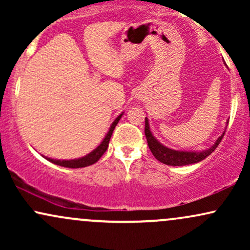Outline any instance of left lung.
<instances>
[{
	"label": "left lung",
	"mask_w": 250,
	"mask_h": 250,
	"mask_svg": "<svg viewBox=\"0 0 250 250\" xmlns=\"http://www.w3.org/2000/svg\"><path fill=\"white\" fill-rule=\"evenodd\" d=\"M228 123V122H227ZM226 130L223 131L222 135L219 139L215 141V143L211 147H209L206 150L201 151H188V150H175V149H170L166 146H163L156 137L154 136L151 133L150 127H149V120L146 117V128H145V134L147 137V142L149 146V149L153 153L155 159L159 160L160 162L165 163L168 166H187V165H193V163H197L202 160H205L206 157L209 156L213 151L216 149L219 143L222 140L223 135H225Z\"/></svg>",
	"instance_id": "obj_1"
}]
</instances>
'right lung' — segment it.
Returning a JSON list of instances; mask_svg holds the SVG:
<instances>
[{"label": "right lung", "mask_w": 250, "mask_h": 250, "mask_svg": "<svg viewBox=\"0 0 250 250\" xmlns=\"http://www.w3.org/2000/svg\"><path fill=\"white\" fill-rule=\"evenodd\" d=\"M122 115L123 113L120 114V115L114 120V122L111 123L110 128H109L108 133L105 134L104 139L102 140V142L100 143V145L97 146L93 151H90V153L85 155V156L79 157V159H74V160H56V159H50V157H45V159H47L49 162L54 163V165L61 166V167H65V168H83V167H88V166L90 165H94V163L97 162L100 159H101L102 155L104 154L105 150L108 149L109 141H110V137L111 135H113L114 129H115L116 125L119 123Z\"/></svg>", "instance_id": "add662e5"}]
</instances>
